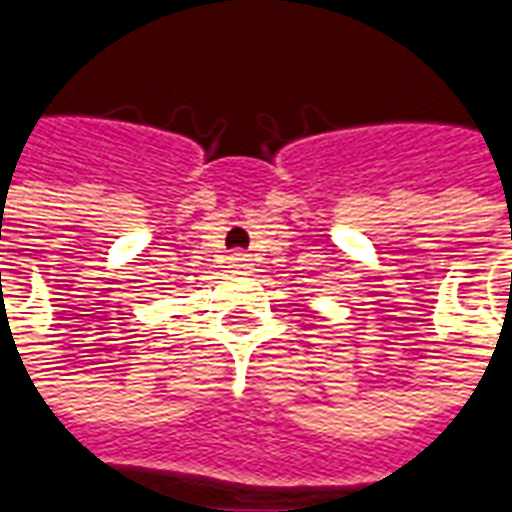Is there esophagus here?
I'll list each match as a JSON object with an SVG mask.
<instances>
[{"mask_svg":"<svg viewBox=\"0 0 512 512\" xmlns=\"http://www.w3.org/2000/svg\"><path fill=\"white\" fill-rule=\"evenodd\" d=\"M246 260H249V257L244 255V252H235V255H230V263H233V266H246Z\"/></svg>","mask_w":512,"mask_h":512,"instance_id":"1","label":"esophagus"}]
</instances>
